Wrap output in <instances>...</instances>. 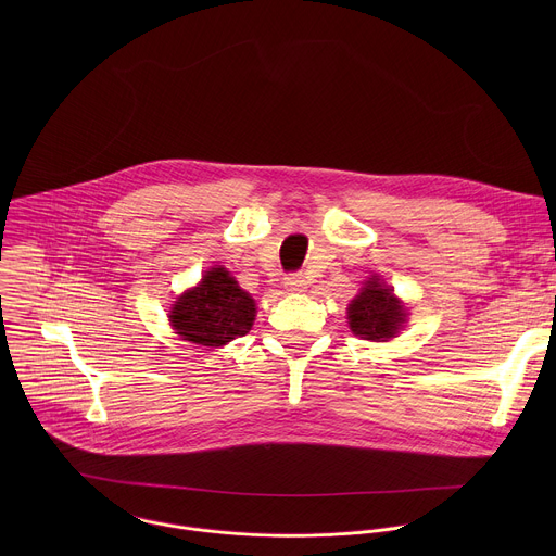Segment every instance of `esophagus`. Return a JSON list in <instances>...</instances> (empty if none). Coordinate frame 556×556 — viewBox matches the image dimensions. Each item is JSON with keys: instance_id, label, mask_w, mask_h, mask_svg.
Returning a JSON list of instances; mask_svg holds the SVG:
<instances>
[{"instance_id": "esophagus-1", "label": "esophagus", "mask_w": 556, "mask_h": 556, "mask_svg": "<svg viewBox=\"0 0 556 556\" xmlns=\"http://www.w3.org/2000/svg\"><path fill=\"white\" fill-rule=\"evenodd\" d=\"M285 289L289 293H304L308 289V282L302 274H291V276L285 278Z\"/></svg>"}]
</instances>
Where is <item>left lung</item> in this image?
Wrapping results in <instances>:
<instances>
[{"label": "left lung", "mask_w": 556, "mask_h": 556, "mask_svg": "<svg viewBox=\"0 0 556 556\" xmlns=\"http://www.w3.org/2000/svg\"><path fill=\"white\" fill-rule=\"evenodd\" d=\"M406 306L394 295L381 276H370L362 282L359 293L346 306L349 329L372 342H388L396 338L406 323Z\"/></svg>", "instance_id": "left-lung-1"}]
</instances>
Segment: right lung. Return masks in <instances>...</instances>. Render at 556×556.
I'll return each mask as SVG.
<instances>
[{
    "mask_svg": "<svg viewBox=\"0 0 556 556\" xmlns=\"http://www.w3.org/2000/svg\"><path fill=\"white\" fill-rule=\"evenodd\" d=\"M254 318L256 302L223 265L210 267L194 287L177 295L168 311L173 333L207 349H223L245 336Z\"/></svg>",
    "mask_w": 556,
    "mask_h": 556,
    "instance_id": "add662e5",
    "label": "right lung"
}]
</instances>
